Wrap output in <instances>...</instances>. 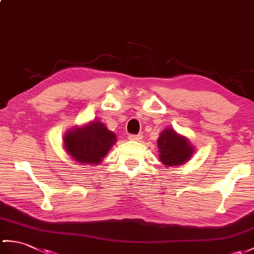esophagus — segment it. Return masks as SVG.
Returning <instances> with one entry per match:
<instances>
[{
	"label": "esophagus",
	"mask_w": 254,
	"mask_h": 254,
	"mask_svg": "<svg viewBox=\"0 0 254 254\" xmlns=\"http://www.w3.org/2000/svg\"><path fill=\"white\" fill-rule=\"evenodd\" d=\"M128 139L132 141H139L141 139V135H128Z\"/></svg>",
	"instance_id": "obj_1"
}]
</instances>
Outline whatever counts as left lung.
<instances>
[{
	"label": "left lung",
	"instance_id": "1",
	"mask_svg": "<svg viewBox=\"0 0 254 254\" xmlns=\"http://www.w3.org/2000/svg\"><path fill=\"white\" fill-rule=\"evenodd\" d=\"M159 159L166 167H179L190 160L194 148L186 136L166 127L157 139Z\"/></svg>",
	"mask_w": 254,
	"mask_h": 254
}]
</instances>
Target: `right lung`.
<instances>
[{
  "label": "right lung",
  "mask_w": 254,
  "mask_h": 254,
  "mask_svg": "<svg viewBox=\"0 0 254 254\" xmlns=\"http://www.w3.org/2000/svg\"><path fill=\"white\" fill-rule=\"evenodd\" d=\"M63 140L64 150L73 161L91 167L104 160L117 143V136L102 121L93 120L69 128Z\"/></svg>",
  "instance_id": "obj_1"
}]
</instances>
